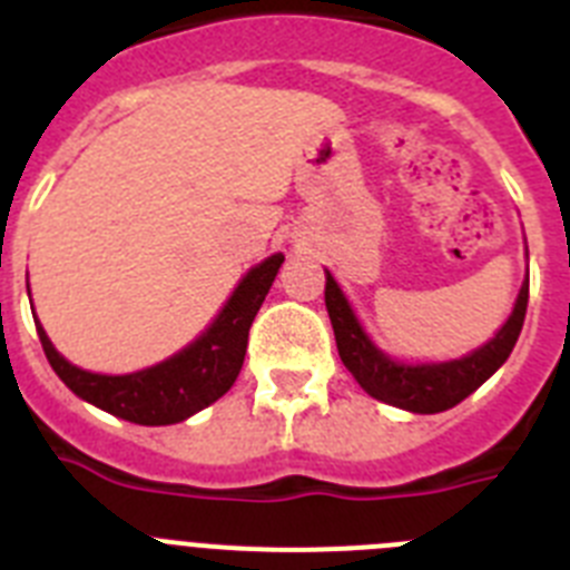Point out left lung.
Masks as SVG:
<instances>
[{"mask_svg":"<svg viewBox=\"0 0 570 570\" xmlns=\"http://www.w3.org/2000/svg\"><path fill=\"white\" fill-rule=\"evenodd\" d=\"M325 308L334 325L342 365L354 374V380L367 394L387 405L414 411V414H440L471 396L511 356L513 345L520 340L522 322H525L528 279L500 334L480 351L454 362H440V365H400L376 351L328 271H325Z\"/></svg>","mask_w":570,"mask_h":570,"instance_id":"left-lung-1","label":"left lung"}]
</instances>
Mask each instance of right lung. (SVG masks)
Wrapping results in <instances>:
<instances>
[{"instance_id":"1","label":"right lung","mask_w":570,"mask_h":570,"mask_svg":"<svg viewBox=\"0 0 570 570\" xmlns=\"http://www.w3.org/2000/svg\"><path fill=\"white\" fill-rule=\"evenodd\" d=\"M282 262L285 256L276 254L256 265L239 282V288L234 291L223 314L216 316L214 325L194 345L148 371H139V374H90L57 354V347L50 345L42 325H37V334L59 380L90 405L102 407L119 420L136 422V425H174L230 391L242 371V362H245L254 316L268 296Z\"/></svg>"}]
</instances>
